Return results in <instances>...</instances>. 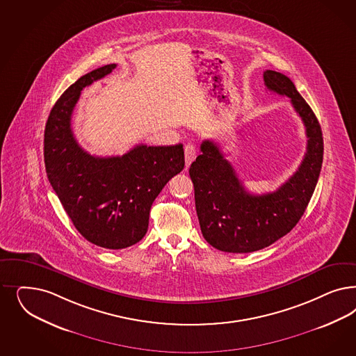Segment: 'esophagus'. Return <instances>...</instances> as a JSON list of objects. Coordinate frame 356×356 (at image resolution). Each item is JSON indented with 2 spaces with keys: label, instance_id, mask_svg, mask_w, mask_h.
Segmentation results:
<instances>
[{
  "label": "esophagus",
  "instance_id": "1",
  "mask_svg": "<svg viewBox=\"0 0 356 356\" xmlns=\"http://www.w3.org/2000/svg\"><path fill=\"white\" fill-rule=\"evenodd\" d=\"M196 149L193 144H187L184 147V161H186V168L191 165V162L195 160Z\"/></svg>",
  "mask_w": 356,
  "mask_h": 356
}]
</instances>
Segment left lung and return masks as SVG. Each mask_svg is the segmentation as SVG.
Instances as JSON below:
<instances>
[{"label":"left lung","mask_w":356,"mask_h":356,"mask_svg":"<svg viewBox=\"0 0 356 356\" xmlns=\"http://www.w3.org/2000/svg\"><path fill=\"white\" fill-rule=\"evenodd\" d=\"M264 80L270 92L291 99L305 126L307 153L286 184L274 193L254 195L245 190L218 144L211 140L202 143V154L188 172L203 237L221 252H257L286 236L304 215L321 172V126L309 104L283 73L266 70Z\"/></svg>","instance_id":"obj_1"}]
</instances>
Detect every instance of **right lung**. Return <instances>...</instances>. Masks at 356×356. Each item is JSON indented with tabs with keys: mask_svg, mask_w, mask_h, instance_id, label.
<instances>
[{
	"mask_svg": "<svg viewBox=\"0 0 356 356\" xmlns=\"http://www.w3.org/2000/svg\"><path fill=\"white\" fill-rule=\"evenodd\" d=\"M94 69L70 85L52 107L44 129L48 181L81 236L104 249L140 241L149 224L150 207L161 190L184 168L182 144L136 145L123 156L97 157L82 149L70 119L81 90L113 72Z\"/></svg>",
	"mask_w": 356,
	"mask_h": 356,
	"instance_id": "add662e5",
	"label": "right lung"
}]
</instances>
